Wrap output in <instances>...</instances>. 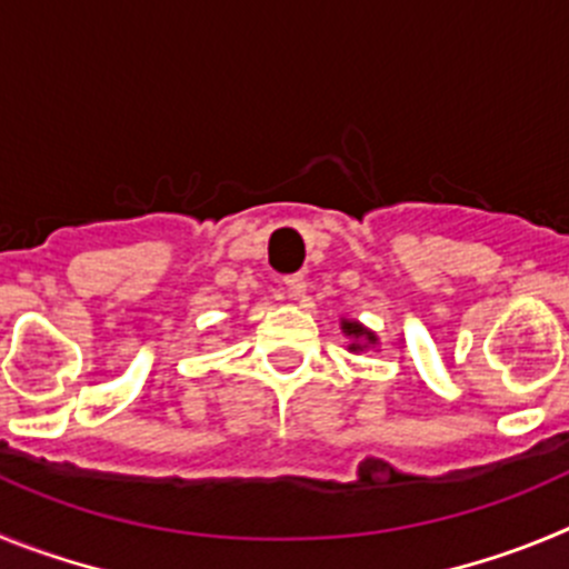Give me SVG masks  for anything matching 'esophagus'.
<instances>
[{
  "label": "esophagus",
  "instance_id": "34e87169",
  "mask_svg": "<svg viewBox=\"0 0 569 569\" xmlns=\"http://www.w3.org/2000/svg\"><path fill=\"white\" fill-rule=\"evenodd\" d=\"M283 286H286V295L289 297H303L306 278L303 274H289V278H283Z\"/></svg>",
  "mask_w": 569,
  "mask_h": 569
}]
</instances>
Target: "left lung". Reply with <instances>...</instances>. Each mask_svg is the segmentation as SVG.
Returning <instances> with one entry per match:
<instances>
[{
    "label": "left lung",
    "mask_w": 569,
    "mask_h": 569,
    "mask_svg": "<svg viewBox=\"0 0 569 569\" xmlns=\"http://www.w3.org/2000/svg\"><path fill=\"white\" fill-rule=\"evenodd\" d=\"M342 331H346L348 337H366L368 342H373V340H377V337H373L371 331H368V329H362L360 322H355V320H342ZM351 348H355V351H357V348H362V346H357V342H355V346H351Z\"/></svg>",
    "instance_id": "1"
}]
</instances>
